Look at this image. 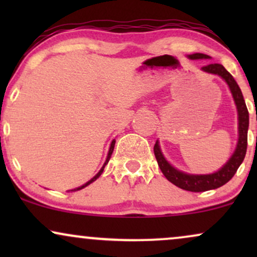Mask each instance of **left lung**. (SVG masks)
I'll list each match as a JSON object with an SVG mask.
<instances>
[{"label":"left lung","mask_w":257,"mask_h":257,"mask_svg":"<svg viewBox=\"0 0 257 257\" xmlns=\"http://www.w3.org/2000/svg\"><path fill=\"white\" fill-rule=\"evenodd\" d=\"M210 57L202 53H194L190 55V59H209ZM203 71L214 73V75H219L226 81L228 84L229 89L234 99L235 105H237L238 110V131H239V139H238V145L235 149L234 153L229 161L223 166L219 172L214 174H209V175H191V174H186L175 169V168L170 166L166 161V158L162 155L161 149H159L158 143L155 144L153 147V152H155L156 159L158 162V166L161 168L162 173L166 178L169 180L172 184H174L182 190L191 191V192H204V191L214 190V188L221 187L231 180L234 174L237 173L238 168L244 161L246 153L247 146V128H249V112H247L245 101H244L243 94L239 85L237 84L235 79L229 73L225 67L221 64H209L202 67Z\"/></svg>","instance_id":"8db88e82"}]
</instances>
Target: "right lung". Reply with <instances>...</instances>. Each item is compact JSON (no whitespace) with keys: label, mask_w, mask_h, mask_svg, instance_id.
Wrapping results in <instances>:
<instances>
[{"label":"right lung","mask_w":257,"mask_h":257,"mask_svg":"<svg viewBox=\"0 0 257 257\" xmlns=\"http://www.w3.org/2000/svg\"><path fill=\"white\" fill-rule=\"evenodd\" d=\"M114 143H116V141H114V140H113V141H112V143H111V146H110V151H108L107 158H106V162H105L104 167H102V168H101V169H100V172H99L98 174H96V175H95V176H94V178H93V179H91V180H89V181H88V182H87V184H84L83 186H81V187L76 188V190H75V191L82 190V188H84V187H85V186H88V185H89V184H91V182H93V181H95V180H96V179H98L100 175H101V174H102V172H104V168H105V166H106V164H107V163H108V161H110V158H111V155H112V152H113V149H114Z\"/></svg>","instance_id":"obj_1"}]
</instances>
